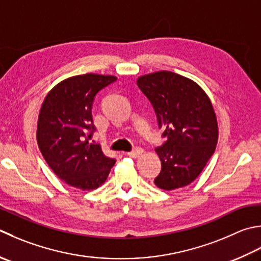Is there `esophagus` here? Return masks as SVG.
Wrapping results in <instances>:
<instances>
[{"instance_id": "obj_1", "label": "esophagus", "mask_w": 261, "mask_h": 261, "mask_svg": "<svg viewBox=\"0 0 261 261\" xmlns=\"http://www.w3.org/2000/svg\"><path fill=\"white\" fill-rule=\"evenodd\" d=\"M142 154H144V149H142V148H140V147H138V148H135V149L132 151L127 152V156L132 157V158H138V157H140Z\"/></svg>"}]
</instances>
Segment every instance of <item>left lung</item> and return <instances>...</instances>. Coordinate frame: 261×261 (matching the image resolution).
<instances>
[{
    "label": "left lung",
    "mask_w": 261,
    "mask_h": 261,
    "mask_svg": "<svg viewBox=\"0 0 261 261\" xmlns=\"http://www.w3.org/2000/svg\"><path fill=\"white\" fill-rule=\"evenodd\" d=\"M137 85L154 107L166 138L155 149L162 162L155 185L167 191L190 185L217 145L218 125L211 99L195 81L171 71L141 75Z\"/></svg>",
    "instance_id": "obj_1"
}]
</instances>
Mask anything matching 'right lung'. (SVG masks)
Here are the masks:
<instances>
[{"label":"right lung","mask_w":261,"mask_h":261,"mask_svg":"<svg viewBox=\"0 0 261 261\" xmlns=\"http://www.w3.org/2000/svg\"><path fill=\"white\" fill-rule=\"evenodd\" d=\"M116 80L114 75L86 73L61 81L40 107L37 144L46 163L66 185L94 190L106 181L114 158L89 142L95 125V96Z\"/></svg>","instance_id":"add662e5"}]
</instances>
